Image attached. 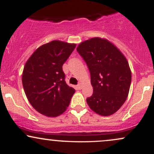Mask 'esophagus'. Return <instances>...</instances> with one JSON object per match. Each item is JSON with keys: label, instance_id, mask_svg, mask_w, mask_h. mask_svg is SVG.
I'll use <instances>...</instances> for the list:
<instances>
[{"label": "esophagus", "instance_id": "esophagus-1", "mask_svg": "<svg viewBox=\"0 0 154 154\" xmlns=\"http://www.w3.org/2000/svg\"><path fill=\"white\" fill-rule=\"evenodd\" d=\"M82 85L81 84V83H79V85H77V88L78 90H81V89H82Z\"/></svg>", "mask_w": 154, "mask_h": 154}]
</instances>
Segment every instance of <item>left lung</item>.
I'll return each instance as SVG.
<instances>
[{"instance_id":"1","label":"left lung","mask_w":154,"mask_h":154,"mask_svg":"<svg viewBox=\"0 0 154 154\" xmlns=\"http://www.w3.org/2000/svg\"><path fill=\"white\" fill-rule=\"evenodd\" d=\"M77 51L91 72L93 93L87 98L88 106L100 116L114 114L125 102L130 91L132 75L128 60L104 38L82 42Z\"/></svg>"}]
</instances>
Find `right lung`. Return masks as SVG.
<instances>
[{"label": "right lung", "mask_w": 154, "mask_h": 154, "mask_svg": "<svg viewBox=\"0 0 154 154\" xmlns=\"http://www.w3.org/2000/svg\"><path fill=\"white\" fill-rule=\"evenodd\" d=\"M76 44L60 40L41 45L24 65L22 85L28 100L41 114L48 117L61 115L75 93L65 82L62 66Z\"/></svg>", "instance_id": "obj_1"}]
</instances>
